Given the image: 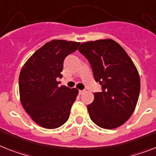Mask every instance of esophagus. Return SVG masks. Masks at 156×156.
I'll return each instance as SVG.
<instances>
[{"mask_svg": "<svg viewBox=\"0 0 156 156\" xmlns=\"http://www.w3.org/2000/svg\"><path fill=\"white\" fill-rule=\"evenodd\" d=\"M84 92H85V91H84V90H80V91H79L80 95H82V94H83Z\"/></svg>", "mask_w": 156, "mask_h": 156, "instance_id": "obj_1", "label": "esophagus"}]
</instances>
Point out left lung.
Returning <instances> with one entry per match:
<instances>
[{
    "label": "left lung",
    "mask_w": 156,
    "mask_h": 156,
    "mask_svg": "<svg viewBox=\"0 0 156 156\" xmlns=\"http://www.w3.org/2000/svg\"><path fill=\"white\" fill-rule=\"evenodd\" d=\"M78 50L102 86V92H95L93 102L87 105L90 118L105 129L123 125L134 112L140 95V75L133 61L112 39L84 42Z\"/></svg>",
    "instance_id": "1"
}]
</instances>
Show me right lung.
<instances>
[{
	"label": "right lung",
	"mask_w": 156,
	"mask_h": 156,
	"mask_svg": "<svg viewBox=\"0 0 156 156\" xmlns=\"http://www.w3.org/2000/svg\"><path fill=\"white\" fill-rule=\"evenodd\" d=\"M80 42L52 40L36 51L23 65L19 92L23 108L41 127L54 129L69 119L79 91L59 87L64 60L78 48Z\"/></svg>",
	"instance_id": "add662e5"
}]
</instances>
